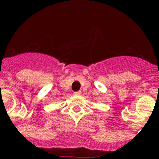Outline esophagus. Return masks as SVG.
<instances>
[{
	"mask_svg": "<svg viewBox=\"0 0 159 159\" xmlns=\"http://www.w3.org/2000/svg\"><path fill=\"white\" fill-rule=\"evenodd\" d=\"M81 94V92H80V91H79V92H74V95H80Z\"/></svg>",
	"mask_w": 159,
	"mask_h": 159,
	"instance_id": "1",
	"label": "esophagus"
}]
</instances>
